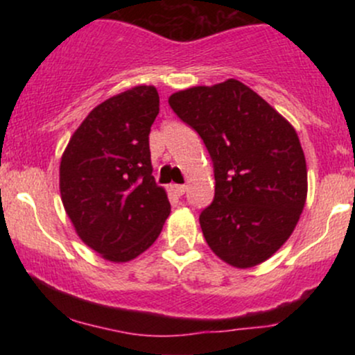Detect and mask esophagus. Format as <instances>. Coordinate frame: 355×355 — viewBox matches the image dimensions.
<instances>
[{"instance_id": "34e87169", "label": "esophagus", "mask_w": 355, "mask_h": 355, "mask_svg": "<svg viewBox=\"0 0 355 355\" xmlns=\"http://www.w3.org/2000/svg\"><path fill=\"white\" fill-rule=\"evenodd\" d=\"M170 189H172L173 193L178 195V197H182V195L187 191V187L185 185H170Z\"/></svg>"}]
</instances>
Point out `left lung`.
Masks as SVG:
<instances>
[{
	"label": "left lung",
	"mask_w": 355,
	"mask_h": 355,
	"mask_svg": "<svg viewBox=\"0 0 355 355\" xmlns=\"http://www.w3.org/2000/svg\"><path fill=\"white\" fill-rule=\"evenodd\" d=\"M168 103L214 160L215 198L200 214L211 252L235 268L266 262L291 237L307 200L295 128L234 78L180 89Z\"/></svg>",
	"instance_id": "8db88e82"
}]
</instances>
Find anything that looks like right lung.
Instances as JSON below:
<instances>
[{
    "label": "right lung",
    "mask_w": 355,
    "mask_h": 355,
    "mask_svg": "<svg viewBox=\"0 0 355 355\" xmlns=\"http://www.w3.org/2000/svg\"><path fill=\"white\" fill-rule=\"evenodd\" d=\"M160 110L152 85L105 100L75 130L60 162V193L75 232L110 262H130L170 215L153 178L148 135Z\"/></svg>",
    "instance_id": "1"
}]
</instances>
